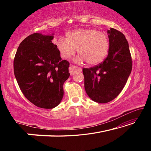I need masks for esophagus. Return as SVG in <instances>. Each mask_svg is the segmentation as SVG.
<instances>
[{"instance_id":"esophagus-1","label":"esophagus","mask_w":151,"mask_h":151,"mask_svg":"<svg viewBox=\"0 0 151 151\" xmlns=\"http://www.w3.org/2000/svg\"><path fill=\"white\" fill-rule=\"evenodd\" d=\"M81 70H82V69L80 67H77V66H75L72 65H70L69 73L71 75H73L76 72H78V71L80 72V71H81Z\"/></svg>"}]
</instances>
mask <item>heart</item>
I'll list each match as a JSON object with an SVG mask.
<instances>
[{"label": "heart", "instance_id": "heart-1", "mask_svg": "<svg viewBox=\"0 0 151 151\" xmlns=\"http://www.w3.org/2000/svg\"><path fill=\"white\" fill-rule=\"evenodd\" d=\"M61 57L67 59L77 50L78 63L86 61L90 65L101 63L108 55L110 41L106 33L94 29H80L66 35V40L60 37L56 42Z\"/></svg>", "mask_w": 151, "mask_h": 151}]
</instances>
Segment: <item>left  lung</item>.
Masks as SVG:
<instances>
[{"label":"left lung","instance_id":"8db88e82","mask_svg":"<svg viewBox=\"0 0 151 151\" xmlns=\"http://www.w3.org/2000/svg\"><path fill=\"white\" fill-rule=\"evenodd\" d=\"M109 54L103 62L83 68L85 88L92 100L106 103L119 95L132 70V61L129 43L121 32L111 28Z\"/></svg>","mask_w":151,"mask_h":151}]
</instances>
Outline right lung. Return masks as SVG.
Segmentation results:
<instances>
[{
    "label": "right lung",
    "instance_id": "right-lung-1",
    "mask_svg": "<svg viewBox=\"0 0 151 151\" xmlns=\"http://www.w3.org/2000/svg\"><path fill=\"white\" fill-rule=\"evenodd\" d=\"M52 35L33 33L18 47L14 73L24 96L35 106L50 109L59 104L63 84L69 77V63L61 60Z\"/></svg>",
    "mask_w": 151,
    "mask_h": 151
}]
</instances>
